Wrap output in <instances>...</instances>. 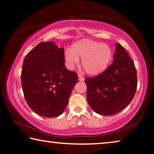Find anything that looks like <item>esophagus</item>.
<instances>
[{"mask_svg":"<svg viewBox=\"0 0 154 154\" xmlns=\"http://www.w3.org/2000/svg\"><path fill=\"white\" fill-rule=\"evenodd\" d=\"M78 79H79L80 82H83V81L84 80V78H83L80 74H79L78 75Z\"/></svg>","mask_w":154,"mask_h":154,"instance_id":"1","label":"esophagus"}]
</instances>
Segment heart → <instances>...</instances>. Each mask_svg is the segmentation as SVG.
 I'll use <instances>...</instances> for the list:
<instances>
[{"mask_svg":"<svg viewBox=\"0 0 154 154\" xmlns=\"http://www.w3.org/2000/svg\"><path fill=\"white\" fill-rule=\"evenodd\" d=\"M113 51L107 44L88 38L80 40L65 51L64 58L69 68H73L82 58V65L90 75H98L105 71L110 64Z\"/></svg>","mask_w":154,"mask_h":154,"instance_id":"1","label":"heart"}]
</instances>
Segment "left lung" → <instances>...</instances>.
<instances>
[{"mask_svg":"<svg viewBox=\"0 0 154 154\" xmlns=\"http://www.w3.org/2000/svg\"><path fill=\"white\" fill-rule=\"evenodd\" d=\"M87 100L94 111L112 116L126 107L133 99L137 87V70L128 52L116 45L113 61L102 73L86 77Z\"/></svg>","mask_w":154,"mask_h":154,"instance_id":"obj_1","label":"left lung"}]
</instances>
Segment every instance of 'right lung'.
Wrapping results in <instances>:
<instances>
[{"mask_svg":"<svg viewBox=\"0 0 154 154\" xmlns=\"http://www.w3.org/2000/svg\"><path fill=\"white\" fill-rule=\"evenodd\" d=\"M64 48L40 43L23 62L22 86L26 103L36 113L56 118L63 113L78 76L64 65Z\"/></svg>","mask_w":154,"mask_h":154,"instance_id":"add662e5","label":"right lung"}]
</instances>
